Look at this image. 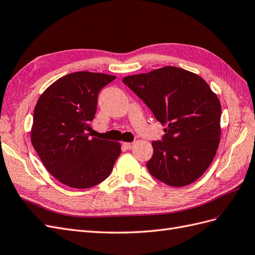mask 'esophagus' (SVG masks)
Here are the masks:
<instances>
[{"label":"esophagus","mask_w":255,"mask_h":255,"mask_svg":"<svg viewBox=\"0 0 255 255\" xmlns=\"http://www.w3.org/2000/svg\"><path fill=\"white\" fill-rule=\"evenodd\" d=\"M134 143L135 142H122V145H123V148L129 150V149H132V146L134 145Z\"/></svg>","instance_id":"esophagus-1"}]
</instances>
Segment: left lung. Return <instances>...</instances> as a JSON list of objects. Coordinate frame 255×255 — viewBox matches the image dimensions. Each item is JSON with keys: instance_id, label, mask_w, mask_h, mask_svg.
<instances>
[{"instance_id": "left-lung-1", "label": "left lung", "mask_w": 255, "mask_h": 255, "mask_svg": "<svg viewBox=\"0 0 255 255\" xmlns=\"http://www.w3.org/2000/svg\"><path fill=\"white\" fill-rule=\"evenodd\" d=\"M122 82L149 107L164 128L146 163L152 176L169 186L197 181L210 167L220 141L221 105L199 75L167 66Z\"/></svg>"}]
</instances>
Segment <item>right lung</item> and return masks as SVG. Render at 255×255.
<instances>
[{"label":"right lung","mask_w":255,"mask_h":255,"mask_svg":"<svg viewBox=\"0 0 255 255\" xmlns=\"http://www.w3.org/2000/svg\"><path fill=\"white\" fill-rule=\"evenodd\" d=\"M116 76L88 71L60 78L35 106L30 140L47 170L69 187L85 189L111 174L121 153L117 141L90 137L98 95Z\"/></svg>","instance_id":"right-lung-1"}]
</instances>
